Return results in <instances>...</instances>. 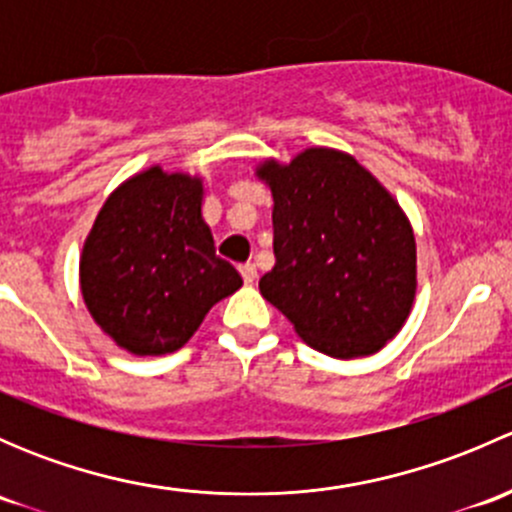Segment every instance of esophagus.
Returning a JSON list of instances; mask_svg holds the SVG:
<instances>
[{
	"label": "esophagus",
	"mask_w": 512,
	"mask_h": 512,
	"mask_svg": "<svg viewBox=\"0 0 512 512\" xmlns=\"http://www.w3.org/2000/svg\"><path fill=\"white\" fill-rule=\"evenodd\" d=\"M240 275L242 280H245V285H252V282L257 280V267L252 265V262H247V265L240 267Z\"/></svg>",
	"instance_id": "34e87169"
}]
</instances>
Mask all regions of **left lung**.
Masks as SVG:
<instances>
[{"label": "left lung", "instance_id": "obj_1", "mask_svg": "<svg viewBox=\"0 0 512 512\" xmlns=\"http://www.w3.org/2000/svg\"><path fill=\"white\" fill-rule=\"evenodd\" d=\"M255 175L275 200V267L262 297L332 359L381 352L418 289L414 227L399 200L352 153L327 146L260 160Z\"/></svg>", "mask_w": 512, "mask_h": 512}]
</instances>
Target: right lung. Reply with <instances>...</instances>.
Wrapping results in <instances>:
<instances>
[{
    "label": "right lung",
    "mask_w": 512,
    "mask_h": 512,
    "mask_svg": "<svg viewBox=\"0 0 512 512\" xmlns=\"http://www.w3.org/2000/svg\"><path fill=\"white\" fill-rule=\"evenodd\" d=\"M203 175L148 165L98 210L79 257L94 322L136 356L178 352L205 314L242 287L203 218Z\"/></svg>",
    "instance_id": "add662e5"
}]
</instances>
